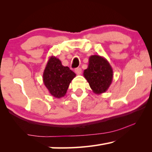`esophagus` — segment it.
<instances>
[{
  "label": "esophagus",
  "instance_id": "obj_1",
  "mask_svg": "<svg viewBox=\"0 0 152 152\" xmlns=\"http://www.w3.org/2000/svg\"><path fill=\"white\" fill-rule=\"evenodd\" d=\"M75 73L77 75H80L82 73V69H81L80 68H77L75 69Z\"/></svg>",
  "mask_w": 152,
  "mask_h": 152
}]
</instances>
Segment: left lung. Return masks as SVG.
I'll list each match as a JSON object with an SVG mask.
<instances>
[{
	"label": "left lung",
	"instance_id": "8db88e82",
	"mask_svg": "<svg viewBox=\"0 0 152 152\" xmlns=\"http://www.w3.org/2000/svg\"><path fill=\"white\" fill-rule=\"evenodd\" d=\"M84 76L95 94L105 93L111 86L113 72L109 62L99 55L89 57L88 68L84 70Z\"/></svg>",
	"mask_w": 152,
	"mask_h": 152
}]
</instances>
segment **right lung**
Segmentation results:
<instances>
[{
	"instance_id": "1",
	"label": "right lung",
	"mask_w": 152,
	"mask_h": 152,
	"mask_svg": "<svg viewBox=\"0 0 152 152\" xmlns=\"http://www.w3.org/2000/svg\"><path fill=\"white\" fill-rule=\"evenodd\" d=\"M76 75L64 66L58 58L50 57L43 74V82L49 93L56 98L65 96L68 86Z\"/></svg>"
}]
</instances>
